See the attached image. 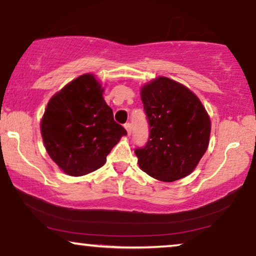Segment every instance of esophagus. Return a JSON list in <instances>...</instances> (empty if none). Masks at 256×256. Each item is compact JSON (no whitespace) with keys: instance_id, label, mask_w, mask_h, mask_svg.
<instances>
[{"instance_id":"esophagus-1","label":"esophagus","mask_w":256,"mask_h":256,"mask_svg":"<svg viewBox=\"0 0 256 256\" xmlns=\"http://www.w3.org/2000/svg\"><path fill=\"white\" fill-rule=\"evenodd\" d=\"M124 128H126V131H128V134H131V128H132L131 122H126V124L124 125Z\"/></svg>"}]
</instances>
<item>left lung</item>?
<instances>
[{
    "mask_svg": "<svg viewBox=\"0 0 256 256\" xmlns=\"http://www.w3.org/2000/svg\"><path fill=\"white\" fill-rule=\"evenodd\" d=\"M142 100L150 134L145 146L134 150L139 168L166 182L188 176L210 142V120L202 102L166 77L145 85Z\"/></svg>",
    "mask_w": 256,
    "mask_h": 256,
    "instance_id": "1",
    "label": "left lung"
}]
</instances>
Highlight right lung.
Listing matches in <instances>:
<instances>
[{
    "mask_svg": "<svg viewBox=\"0 0 256 256\" xmlns=\"http://www.w3.org/2000/svg\"><path fill=\"white\" fill-rule=\"evenodd\" d=\"M40 132L50 158L74 176L102 168L119 139L128 134L114 122L92 74L76 78L51 98Z\"/></svg>",
    "mask_w": 256,
    "mask_h": 256,
    "instance_id": "obj_1",
    "label": "right lung"
}]
</instances>
